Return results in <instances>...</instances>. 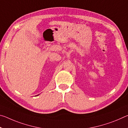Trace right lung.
<instances>
[{
	"instance_id": "1",
	"label": "right lung",
	"mask_w": 128,
	"mask_h": 128,
	"mask_svg": "<svg viewBox=\"0 0 128 128\" xmlns=\"http://www.w3.org/2000/svg\"><path fill=\"white\" fill-rule=\"evenodd\" d=\"M39 95H40V94H39Z\"/></svg>"
}]
</instances>
